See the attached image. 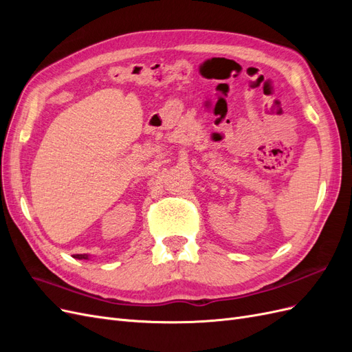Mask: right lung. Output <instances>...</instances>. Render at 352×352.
Instances as JSON below:
<instances>
[{"label": "right lung", "instance_id": "obj_1", "mask_svg": "<svg viewBox=\"0 0 352 352\" xmlns=\"http://www.w3.org/2000/svg\"><path fill=\"white\" fill-rule=\"evenodd\" d=\"M74 258H78V260H88V255H87V254H76V255H74Z\"/></svg>", "mask_w": 352, "mask_h": 352}]
</instances>
